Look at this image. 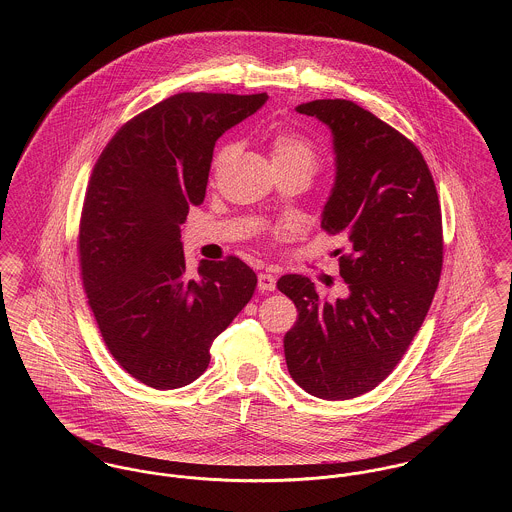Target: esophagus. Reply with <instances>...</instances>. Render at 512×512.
<instances>
[{"label":"esophagus","mask_w":512,"mask_h":512,"mask_svg":"<svg viewBox=\"0 0 512 512\" xmlns=\"http://www.w3.org/2000/svg\"><path fill=\"white\" fill-rule=\"evenodd\" d=\"M258 288L262 292H274L276 290V276H272L268 272H260L258 274Z\"/></svg>","instance_id":"esophagus-1"}]
</instances>
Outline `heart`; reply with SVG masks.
Masks as SVG:
<instances>
[{
  "label": "heart",
  "mask_w": 512,
  "mask_h": 512,
  "mask_svg": "<svg viewBox=\"0 0 512 512\" xmlns=\"http://www.w3.org/2000/svg\"><path fill=\"white\" fill-rule=\"evenodd\" d=\"M232 147L224 146L215 157V167H219L220 163L230 155ZM270 151H272V163H288V165H303L309 171L315 167L317 161V153L315 147L305 140L303 136L295 134V132H278L272 136L270 140Z\"/></svg>",
  "instance_id": "1"
}]
</instances>
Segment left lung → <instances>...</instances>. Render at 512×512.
<instances>
[{
    "label": "left lung",
    "mask_w": 512,
    "mask_h": 512,
    "mask_svg": "<svg viewBox=\"0 0 512 512\" xmlns=\"http://www.w3.org/2000/svg\"><path fill=\"white\" fill-rule=\"evenodd\" d=\"M295 110L333 136L335 183L321 226L349 242L339 258L349 295L323 301L309 278L282 276L278 290L297 307L284 353L305 392L349 400L394 370L428 315L443 264L438 191L420 149L355 102Z\"/></svg>",
    "instance_id": "1"
}]
</instances>
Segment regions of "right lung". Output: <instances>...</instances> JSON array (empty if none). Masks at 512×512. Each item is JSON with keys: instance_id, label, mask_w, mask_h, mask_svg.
<instances>
[{"instance_id": "obj_1", "label": "right lung", "mask_w": 512, "mask_h": 512, "mask_svg": "<svg viewBox=\"0 0 512 512\" xmlns=\"http://www.w3.org/2000/svg\"><path fill=\"white\" fill-rule=\"evenodd\" d=\"M266 100L169 96L124 124L92 169L78 230L82 286L112 357L155 390L197 380L256 290L234 256L201 260L189 276L179 226L205 199L217 140Z\"/></svg>"}]
</instances>
